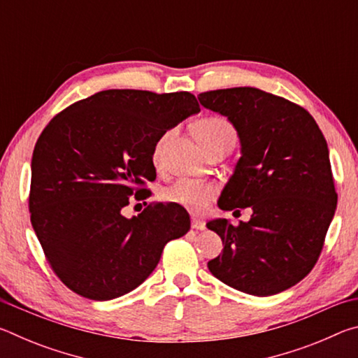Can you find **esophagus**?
I'll return each instance as SVG.
<instances>
[{
  "label": "esophagus",
  "mask_w": 358,
  "mask_h": 358,
  "mask_svg": "<svg viewBox=\"0 0 358 358\" xmlns=\"http://www.w3.org/2000/svg\"><path fill=\"white\" fill-rule=\"evenodd\" d=\"M191 227L196 229V230H203L205 229V222L202 220H197V217H192Z\"/></svg>",
  "instance_id": "obj_1"
}]
</instances>
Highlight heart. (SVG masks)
<instances>
[{
	"mask_svg": "<svg viewBox=\"0 0 358 358\" xmlns=\"http://www.w3.org/2000/svg\"><path fill=\"white\" fill-rule=\"evenodd\" d=\"M196 136L199 142L202 143L205 150H208L215 145L220 143H234L235 142V129L232 123L227 118L211 115V117L202 118L196 124ZM169 137L167 134L162 136L156 142L153 150V162L157 166L161 161L162 147ZM217 192V186L208 181H199L191 178H181L175 181L172 186H169L164 192V199L167 202L177 203L194 213H202L207 210L210 202L213 201Z\"/></svg>",
	"mask_w": 358,
	"mask_h": 358,
	"instance_id": "b5f03b06",
	"label": "heart"
}]
</instances>
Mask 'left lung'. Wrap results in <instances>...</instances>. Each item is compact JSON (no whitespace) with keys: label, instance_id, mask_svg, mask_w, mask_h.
I'll return each mask as SVG.
<instances>
[{"label":"left lung","instance_id":"1","mask_svg":"<svg viewBox=\"0 0 358 358\" xmlns=\"http://www.w3.org/2000/svg\"><path fill=\"white\" fill-rule=\"evenodd\" d=\"M197 98L227 117L241 143L217 205L252 210L251 220L238 226L221 217L207 224L224 245L208 270L245 294H280L316 265L335 215L338 194L325 137L310 112L262 90H215Z\"/></svg>","mask_w":358,"mask_h":358}]
</instances>
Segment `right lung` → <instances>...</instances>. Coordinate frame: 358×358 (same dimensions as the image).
Wrapping results in <instances>:
<instances>
[{"instance_id":"1","label":"right lung","mask_w":358,"mask_h":358,"mask_svg":"<svg viewBox=\"0 0 358 358\" xmlns=\"http://www.w3.org/2000/svg\"><path fill=\"white\" fill-rule=\"evenodd\" d=\"M197 112L187 92L106 90L66 107L42 131L29 213L48 265L72 292L101 301L131 292L156 268L167 241L189 230L177 203L148 205L132 217L121 210L156 178V142Z\"/></svg>"}]
</instances>
